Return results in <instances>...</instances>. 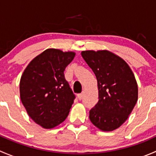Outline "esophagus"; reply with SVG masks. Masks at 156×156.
Masks as SVG:
<instances>
[{"label": "esophagus", "instance_id": "esophagus-1", "mask_svg": "<svg viewBox=\"0 0 156 156\" xmlns=\"http://www.w3.org/2000/svg\"><path fill=\"white\" fill-rule=\"evenodd\" d=\"M78 100H82V98H83V94H82V93H81V94H78Z\"/></svg>", "mask_w": 156, "mask_h": 156}]
</instances>
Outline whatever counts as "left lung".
I'll use <instances>...</instances> for the list:
<instances>
[{
  "label": "left lung",
  "mask_w": 156,
  "mask_h": 156,
  "mask_svg": "<svg viewBox=\"0 0 156 156\" xmlns=\"http://www.w3.org/2000/svg\"><path fill=\"white\" fill-rule=\"evenodd\" d=\"M81 56L98 84L99 100L90 110V120L103 131L115 130L127 120L137 101L134 75L123 59L108 50H85Z\"/></svg>",
  "instance_id": "obj_1"
}]
</instances>
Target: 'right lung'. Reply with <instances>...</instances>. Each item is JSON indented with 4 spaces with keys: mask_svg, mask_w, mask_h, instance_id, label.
<instances>
[{
    "mask_svg": "<svg viewBox=\"0 0 156 156\" xmlns=\"http://www.w3.org/2000/svg\"><path fill=\"white\" fill-rule=\"evenodd\" d=\"M74 52L48 49L36 56L20 79V98L28 115L37 125L53 128L65 121L75 98L64 71Z\"/></svg>",
    "mask_w": 156,
    "mask_h": 156,
    "instance_id": "add662e5",
    "label": "right lung"
}]
</instances>
